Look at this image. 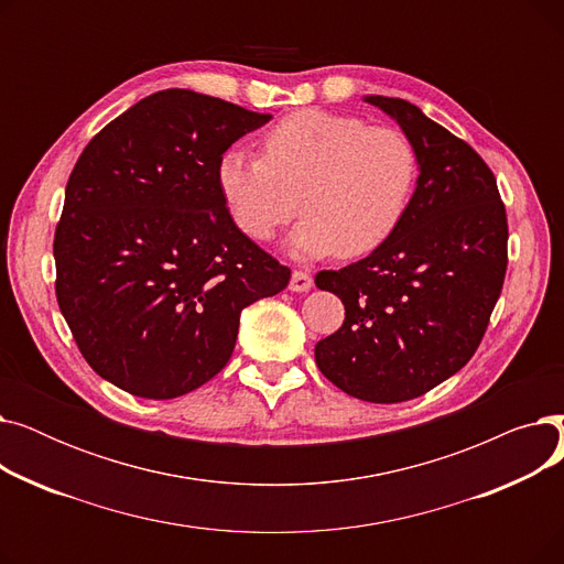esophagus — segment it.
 Listing matches in <instances>:
<instances>
[{
    "label": "esophagus",
    "mask_w": 564,
    "mask_h": 564,
    "mask_svg": "<svg viewBox=\"0 0 564 564\" xmlns=\"http://www.w3.org/2000/svg\"><path fill=\"white\" fill-rule=\"evenodd\" d=\"M313 288V276L308 272L302 270H294L290 276V290L292 292H306Z\"/></svg>",
    "instance_id": "obj_1"
}]
</instances>
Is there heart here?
<instances>
[{"label":"heart","instance_id":"b5f03b06","mask_svg":"<svg viewBox=\"0 0 564 564\" xmlns=\"http://www.w3.org/2000/svg\"><path fill=\"white\" fill-rule=\"evenodd\" d=\"M419 177L411 139L349 113L302 109L262 137V158L226 151L217 185L235 226L256 242L304 215L297 256L359 258L387 242Z\"/></svg>","mask_w":564,"mask_h":564}]
</instances>
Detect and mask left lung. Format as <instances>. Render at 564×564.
Segmentation results:
<instances>
[{
    "label": "left lung",
    "instance_id": "8db88e82",
    "mask_svg": "<svg viewBox=\"0 0 564 564\" xmlns=\"http://www.w3.org/2000/svg\"><path fill=\"white\" fill-rule=\"evenodd\" d=\"M366 102L400 123L421 175L387 242L317 272L345 322L315 345V364L347 395L393 404L425 395L476 354L506 281L508 215L491 169L464 139L406 100Z\"/></svg>",
    "mask_w": 564,
    "mask_h": 564
}]
</instances>
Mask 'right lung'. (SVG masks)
I'll list each match as a JSON object with an SVG mask.
<instances>
[{"mask_svg": "<svg viewBox=\"0 0 564 564\" xmlns=\"http://www.w3.org/2000/svg\"><path fill=\"white\" fill-rule=\"evenodd\" d=\"M270 118L166 88L82 151L54 232V290L82 357L113 387L148 400L203 387L228 364L242 308L288 285L217 185L221 155Z\"/></svg>", "mask_w": 564, "mask_h": 564, "instance_id": "1", "label": "right lung"}]
</instances>
